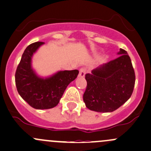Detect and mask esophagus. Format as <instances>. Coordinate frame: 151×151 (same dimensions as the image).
Masks as SVG:
<instances>
[{"instance_id":"1","label":"esophagus","mask_w":151,"mask_h":151,"mask_svg":"<svg viewBox=\"0 0 151 151\" xmlns=\"http://www.w3.org/2000/svg\"><path fill=\"white\" fill-rule=\"evenodd\" d=\"M85 74H86V69H85V67H82L80 69L79 77H85Z\"/></svg>"}]
</instances>
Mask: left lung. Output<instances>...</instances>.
Here are the masks:
<instances>
[{
	"label": "left lung",
	"instance_id": "left-lung-1",
	"mask_svg": "<svg viewBox=\"0 0 151 151\" xmlns=\"http://www.w3.org/2000/svg\"><path fill=\"white\" fill-rule=\"evenodd\" d=\"M119 56L104 63L85 75L87 88L83 95L85 106L97 112H112L132 94L135 74L127 52L120 48Z\"/></svg>",
	"mask_w": 151,
	"mask_h": 151
}]
</instances>
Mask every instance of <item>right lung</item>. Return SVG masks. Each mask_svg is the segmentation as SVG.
Returning a JSON list of instances; mask_svg holds the SVG:
<instances>
[{
	"label": "right lung",
	"mask_w": 151,
	"mask_h": 151,
	"mask_svg": "<svg viewBox=\"0 0 151 151\" xmlns=\"http://www.w3.org/2000/svg\"><path fill=\"white\" fill-rule=\"evenodd\" d=\"M44 43L36 42L27 47L15 74L19 94L36 109H49L56 106L66 88L79 74V71L74 69L59 71L45 78L39 77L32 67V58Z\"/></svg>",
	"instance_id": "add662e5"
}]
</instances>
